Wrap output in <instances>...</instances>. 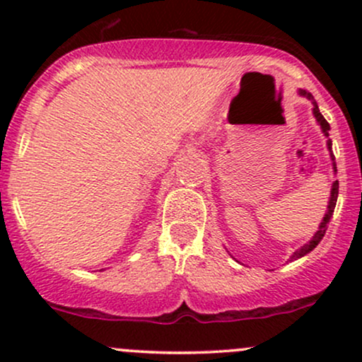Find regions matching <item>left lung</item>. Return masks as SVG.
Segmentation results:
<instances>
[{
    "instance_id": "obj_1",
    "label": "left lung",
    "mask_w": 362,
    "mask_h": 362,
    "mask_svg": "<svg viewBox=\"0 0 362 362\" xmlns=\"http://www.w3.org/2000/svg\"><path fill=\"white\" fill-rule=\"evenodd\" d=\"M298 95H300V97H305V98H308V100H310L311 103H313V115H315V119H317V122H318L320 129H322L323 136H325V138H328V131H330V124H328L327 120H325V117H323V115L320 114V109H318L317 102H315L313 95H311L310 91H306V90H303V88L298 90ZM327 148H328V151H330L332 165H334V172L337 173V165H335V156H334V153H332V141H330V139H327ZM337 197H339V180H335L334 184H332V190H330V201H328V206H327V213H325V216H323V221L320 223V226H318V231H317V233L313 235V238H311L308 243H305V245H303L301 248H298V250L294 252L293 255H291V260L301 259V257H305L306 253H310L311 250H313L315 247H317V245H318L320 242H322V238H323V236H325V231H327V224H328V221H330L332 214H334L335 204H337Z\"/></svg>"
}]
</instances>
